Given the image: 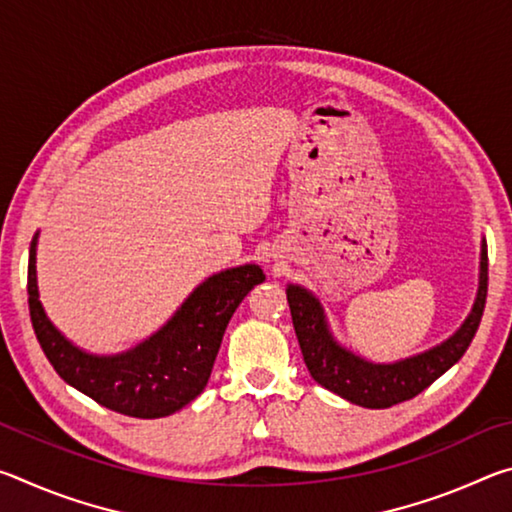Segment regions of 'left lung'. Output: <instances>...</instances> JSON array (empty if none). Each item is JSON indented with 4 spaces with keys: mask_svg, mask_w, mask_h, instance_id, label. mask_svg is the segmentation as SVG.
I'll return each instance as SVG.
<instances>
[{
    "mask_svg": "<svg viewBox=\"0 0 512 512\" xmlns=\"http://www.w3.org/2000/svg\"><path fill=\"white\" fill-rule=\"evenodd\" d=\"M485 296H488V244L481 239L479 289H476L474 305L461 327L443 343L413 354V357L393 363H377L361 357L336 339L323 302L314 293L300 284H287L293 327H296L309 375L327 391L357 406H366V409H388L393 404L411 400L440 375H445L470 348L481 323Z\"/></svg>",
    "mask_w": 512,
    "mask_h": 512,
    "instance_id": "8db88e82",
    "label": "left lung"
}]
</instances>
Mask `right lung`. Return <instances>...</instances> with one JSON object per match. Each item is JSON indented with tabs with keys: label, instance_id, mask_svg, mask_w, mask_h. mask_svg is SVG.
Masks as SVG:
<instances>
[{
	"label": "right lung",
	"instance_id": "1",
	"mask_svg": "<svg viewBox=\"0 0 512 512\" xmlns=\"http://www.w3.org/2000/svg\"><path fill=\"white\" fill-rule=\"evenodd\" d=\"M38 237L29 248V311L42 352L69 386L131 418H164L203 393L232 314L266 280L257 264L225 268L198 284L158 332L131 350L92 354L69 341L42 307Z\"/></svg>",
	"mask_w": 512,
	"mask_h": 512
}]
</instances>
